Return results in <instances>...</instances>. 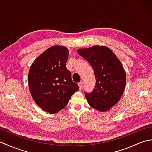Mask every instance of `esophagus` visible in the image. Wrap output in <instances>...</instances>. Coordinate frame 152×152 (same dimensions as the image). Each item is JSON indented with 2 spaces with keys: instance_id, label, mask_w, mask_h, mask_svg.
Returning a JSON list of instances; mask_svg holds the SVG:
<instances>
[{
  "instance_id": "1",
  "label": "esophagus",
  "mask_w": 152,
  "mask_h": 152,
  "mask_svg": "<svg viewBox=\"0 0 152 152\" xmlns=\"http://www.w3.org/2000/svg\"><path fill=\"white\" fill-rule=\"evenodd\" d=\"M78 86H79V89L80 90H81L82 88V86H83V82H80L78 83Z\"/></svg>"
}]
</instances>
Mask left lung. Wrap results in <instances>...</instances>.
Wrapping results in <instances>:
<instances>
[{"instance_id": "obj_1", "label": "left lung", "mask_w": 152, "mask_h": 152, "mask_svg": "<svg viewBox=\"0 0 152 152\" xmlns=\"http://www.w3.org/2000/svg\"><path fill=\"white\" fill-rule=\"evenodd\" d=\"M77 52L91 64L95 76V86L86 93L89 104L101 112L109 110L124 93L126 74L121 62L108 48L95 46L79 49Z\"/></svg>"}]
</instances>
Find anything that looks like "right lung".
<instances>
[{
  "instance_id": "obj_1",
  "label": "right lung",
  "mask_w": 152,
  "mask_h": 152,
  "mask_svg": "<svg viewBox=\"0 0 152 152\" xmlns=\"http://www.w3.org/2000/svg\"><path fill=\"white\" fill-rule=\"evenodd\" d=\"M68 57L66 48L51 47L34 61L28 72L32 97L40 108L51 114L65 107L71 96L79 89L66 67Z\"/></svg>"
}]
</instances>
